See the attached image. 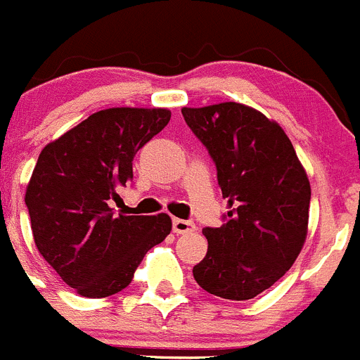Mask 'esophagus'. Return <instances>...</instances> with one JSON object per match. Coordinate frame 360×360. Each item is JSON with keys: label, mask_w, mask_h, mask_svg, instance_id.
<instances>
[{"label": "esophagus", "mask_w": 360, "mask_h": 360, "mask_svg": "<svg viewBox=\"0 0 360 360\" xmlns=\"http://www.w3.org/2000/svg\"><path fill=\"white\" fill-rule=\"evenodd\" d=\"M194 229H196L194 222L186 221V219H173V231H174V233H178V235L191 233V231H194Z\"/></svg>", "instance_id": "esophagus-1"}]
</instances>
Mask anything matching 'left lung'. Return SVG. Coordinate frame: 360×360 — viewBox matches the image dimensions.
I'll return each instance as SVG.
<instances>
[{
    "label": "left lung",
    "mask_w": 360,
    "mask_h": 360,
    "mask_svg": "<svg viewBox=\"0 0 360 360\" xmlns=\"http://www.w3.org/2000/svg\"><path fill=\"white\" fill-rule=\"evenodd\" d=\"M191 131L217 167L228 217L205 228L198 285L228 300L255 299L279 281L304 248L311 186L283 127L238 102L184 108Z\"/></svg>",
    "instance_id": "left-lung-1"
}]
</instances>
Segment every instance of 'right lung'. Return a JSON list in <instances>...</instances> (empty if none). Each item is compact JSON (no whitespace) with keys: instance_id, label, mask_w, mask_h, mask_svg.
Masks as SVG:
<instances>
[{"instance_id":"1","label":"right lung","mask_w":360,"mask_h":360,"mask_svg":"<svg viewBox=\"0 0 360 360\" xmlns=\"http://www.w3.org/2000/svg\"><path fill=\"white\" fill-rule=\"evenodd\" d=\"M171 118L166 108H109L47 143L26 187L35 245L88 299L131 285L136 269L171 231V217L115 214L118 189L132 182V159Z\"/></svg>"}]
</instances>
